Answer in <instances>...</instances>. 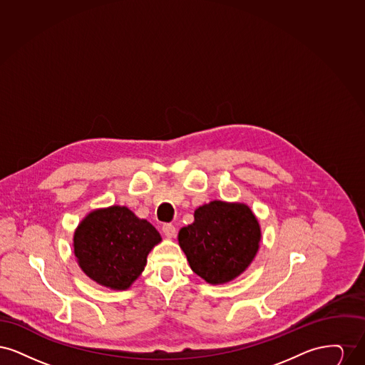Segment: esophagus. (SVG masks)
Instances as JSON below:
<instances>
[{
	"mask_svg": "<svg viewBox=\"0 0 365 365\" xmlns=\"http://www.w3.org/2000/svg\"><path fill=\"white\" fill-rule=\"evenodd\" d=\"M163 232H164V235L167 237V238H173L175 237V234H176V228L173 225H170V223H167V225H164L163 226Z\"/></svg>",
	"mask_w": 365,
	"mask_h": 365,
	"instance_id": "esophagus-1",
	"label": "esophagus"
}]
</instances>
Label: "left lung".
I'll return each instance as SVG.
<instances>
[{
  "label": "left lung",
  "instance_id": "8db88e82",
  "mask_svg": "<svg viewBox=\"0 0 365 365\" xmlns=\"http://www.w3.org/2000/svg\"><path fill=\"white\" fill-rule=\"evenodd\" d=\"M260 240V225L250 208L225 201L195 209L194 222L178 235L191 269L210 284L240 277L255 259Z\"/></svg>",
  "mask_w": 365,
  "mask_h": 365
}]
</instances>
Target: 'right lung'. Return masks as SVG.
Returning <instances> with one entry per match:
<instances>
[{"instance_id":"obj_1","label":"right lung","mask_w":365,"mask_h":365,"mask_svg":"<svg viewBox=\"0 0 365 365\" xmlns=\"http://www.w3.org/2000/svg\"><path fill=\"white\" fill-rule=\"evenodd\" d=\"M161 241L155 227L125 207L97 209L75 230L73 253L87 277L112 290H125L145 269Z\"/></svg>"}]
</instances>
